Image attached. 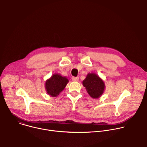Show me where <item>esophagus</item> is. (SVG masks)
I'll use <instances>...</instances> for the list:
<instances>
[{"label":"esophagus","mask_w":147,"mask_h":147,"mask_svg":"<svg viewBox=\"0 0 147 147\" xmlns=\"http://www.w3.org/2000/svg\"><path fill=\"white\" fill-rule=\"evenodd\" d=\"M71 79L73 81H78L79 80V77H72Z\"/></svg>","instance_id":"obj_1"}]
</instances>
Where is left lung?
I'll return each instance as SVG.
<instances>
[{"mask_svg": "<svg viewBox=\"0 0 147 147\" xmlns=\"http://www.w3.org/2000/svg\"><path fill=\"white\" fill-rule=\"evenodd\" d=\"M82 84L88 94L93 98H98L103 94L105 89L103 81L95 74H88L83 81Z\"/></svg>", "mask_w": 147, "mask_h": 147, "instance_id": "obj_1", "label": "left lung"}]
</instances>
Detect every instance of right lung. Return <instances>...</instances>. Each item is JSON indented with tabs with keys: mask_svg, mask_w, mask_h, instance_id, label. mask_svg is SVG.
I'll return each instance as SVG.
<instances>
[{
	"mask_svg": "<svg viewBox=\"0 0 147 147\" xmlns=\"http://www.w3.org/2000/svg\"><path fill=\"white\" fill-rule=\"evenodd\" d=\"M69 80L65 77L58 74H53L45 83L47 93L52 96H56L64 90Z\"/></svg>",
	"mask_w": 147,
	"mask_h": 147,
	"instance_id": "add662e5",
	"label": "right lung"
}]
</instances>
